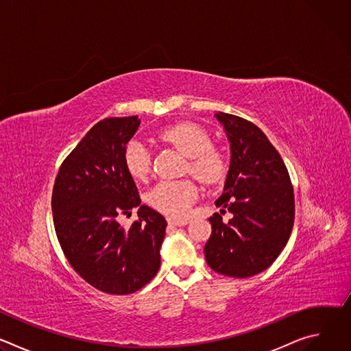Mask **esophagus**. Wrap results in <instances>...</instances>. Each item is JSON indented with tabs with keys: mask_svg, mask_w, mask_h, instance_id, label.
Returning a JSON list of instances; mask_svg holds the SVG:
<instances>
[{
	"mask_svg": "<svg viewBox=\"0 0 351 351\" xmlns=\"http://www.w3.org/2000/svg\"><path fill=\"white\" fill-rule=\"evenodd\" d=\"M168 223H169L171 226H184V225L189 223V219H180V221H178V219H169Z\"/></svg>",
	"mask_w": 351,
	"mask_h": 351,
	"instance_id": "esophagus-1",
	"label": "esophagus"
}]
</instances>
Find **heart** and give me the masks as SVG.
Wrapping results in <instances>:
<instances>
[{
  "mask_svg": "<svg viewBox=\"0 0 351 351\" xmlns=\"http://www.w3.org/2000/svg\"><path fill=\"white\" fill-rule=\"evenodd\" d=\"M161 141L175 145L187 157L184 169L206 184L221 183L228 175L229 160L221 148L211 144L210 134L195 123L171 125L158 133ZM123 162L128 173L144 180L152 172V153L138 140L128 143ZM198 197L197 186L189 179L161 180L147 194V202L156 211L171 219H183Z\"/></svg>",
  "mask_w": 351,
  "mask_h": 351,
  "instance_id": "b5f03b06",
  "label": "heart"
}]
</instances>
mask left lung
<instances>
[{"label":"left lung","instance_id":"left-lung-1","mask_svg":"<svg viewBox=\"0 0 351 351\" xmlns=\"http://www.w3.org/2000/svg\"><path fill=\"white\" fill-rule=\"evenodd\" d=\"M215 117L225 128L232 153L215 206L233 218L223 223L218 213L210 217L213 233L204 247L206 260L221 275L248 278L271 267L290 237L293 186L280 154L258 126L226 112Z\"/></svg>","mask_w":351,"mask_h":351}]
</instances>
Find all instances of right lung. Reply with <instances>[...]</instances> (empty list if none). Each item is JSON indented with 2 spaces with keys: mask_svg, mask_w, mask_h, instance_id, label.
I'll return each instance as SVG.
<instances>
[{
  "mask_svg": "<svg viewBox=\"0 0 351 351\" xmlns=\"http://www.w3.org/2000/svg\"><path fill=\"white\" fill-rule=\"evenodd\" d=\"M138 126L137 117L95 123L61 164L53 189L54 228L66 260L87 283L108 294L137 291L161 264L167 221L140 206L123 162ZM134 206L139 219L125 230L116 218Z\"/></svg>",
  "mask_w": 351,
  "mask_h": 351,
  "instance_id": "right-lung-1",
  "label": "right lung"
}]
</instances>
